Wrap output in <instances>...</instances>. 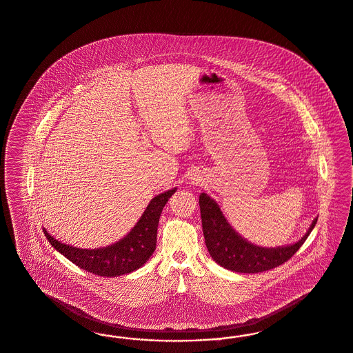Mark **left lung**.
<instances>
[{
	"mask_svg": "<svg viewBox=\"0 0 353 353\" xmlns=\"http://www.w3.org/2000/svg\"><path fill=\"white\" fill-rule=\"evenodd\" d=\"M199 207L205 243L210 256L221 268L243 274L268 271L287 262L301 248L318 220V218L313 220L304 237L293 245L261 248L246 241L234 231L220 211L219 205L206 193L199 195Z\"/></svg>",
	"mask_w": 353,
	"mask_h": 353,
	"instance_id": "obj_1",
	"label": "left lung"
}]
</instances>
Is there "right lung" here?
Instances as JSON below:
<instances>
[{"label": "right lung", "instance_id": "right-lung-1", "mask_svg": "<svg viewBox=\"0 0 353 353\" xmlns=\"http://www.w3.org/2000/svg\"><path fill=\"white\" fill-rule=\"evenodd\" d=\"M174 192L176 188L152 198L133 230L119 243H112L105 248H74L53 239L46 228L43 232L48 239L49 243L78 268L99 276H120L142 268L152 256L157 248L160 214Z\"/></svg>", "mask_w": 353, "mask_h": 353}]
</instances>
